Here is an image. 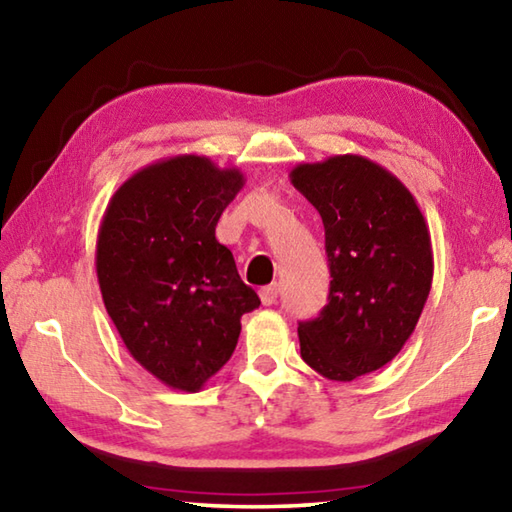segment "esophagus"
<instances>
[{
    "mask_svg": "<svg viewBox=\"0 0 512 512\" xmlns=\"http://www.w3.org/2000/svg\"><path fill=\"white\" fill-rule=\"evenodd\" d=\"M259 298H262L264 307H271L277 298V284H268V287L259 289Z\"/></svg>",
    "mask_w": 512,
    "mask_h": 512,
    "instance_id": "1",
    "label": "esophagus"
}]
</instances>
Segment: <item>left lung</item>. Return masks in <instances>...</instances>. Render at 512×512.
Returning a JSON list of instances; mask_svg holds the SVG:
<instances>
[{"mask_svg":"<svg viewBox=\"0 0 512 512\" xmlns=\"http://www.w3.org/2000/svg\"><path fill=\"white\" fill-rule=\"evenodd\" d=\"M291 183L325 225L329 298L298 325L300 354L318 375L352 381L404 348L429 298L427 221L391 171L363 155L298 164Z\"/></svg>","mask_w":512,"mask_h":512,"instance_id":"1","label":"left lung"}]
</instances>
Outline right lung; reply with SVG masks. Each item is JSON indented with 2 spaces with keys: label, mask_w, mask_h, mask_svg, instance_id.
Instances as JSON below:
<instances>
[{
  "label": "right lung",
  "mask_w": 512,
  "mask_h": 512,
  "mask_svg": "<svg viewBox=\"0 0 512 512\" xmlns=\"http://www.w3.org/2000/svg\"><path fill=\"white\" fill-rule=\"evenodd\" d=\"M244 173L205 155H173L112 194L97 237L108 316L144 370L196 393L237 348L241 316L259 307L216 223Z\"/></svg>",
  "instance_id": "right-lung-1"
}]
</instances>
